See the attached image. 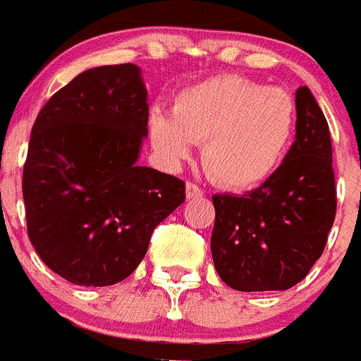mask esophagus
Here are the masks:
<instances>
[{
  "label": "esophagus",
  "mask_w": 361,
  "mask_h": 361,
  "mask_svg": "<svg viewBox=\"0 0 361 361\" xmlns=\"http://www.w3.org/2000/svg\"><path fill=\"white\" fill-rule=\"evenodd\" d=\"M202 190L197 184L193 183H186V199H199V197H202Z\"/></svg>",
  "instance_id": "34e87169"
}]
</instances>
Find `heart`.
Instances as JSON below:
<instances>
[{
    "label": "heart",
    "mask_w": 361,
    "mask_h": 361,
    "mask_svg": "<svg viewBox=\"0 0 361 361\" xmlns=\"http://www.w3.org/2000/svg\"><path fill=\"white\" fill-rule=\"evenodd\" d=\"M298 107L283 89L241 76H215L183 89L171 115L153 111L149 137L169 162L186 160L192 142L215 183L248 190L279 168L294 140Z\"/></svg>",
    "instance_id": "obj_1"
}]
</instances>
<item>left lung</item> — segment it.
<instances>
[{"mask_svg": "<svg viewBox=\"0 0 361 361\" xmlns=\"http://www.w3.org/2000/svg\"><path fill=\"white\" fill-rule=\"evenodd\" d=\"M295 140L283 164L245 195H214L212 255L241 292L286 290L322 257L336 217L329 124L307 85L295 91Z\"/></svg>", "mask_w": 361, "mask_h": 361, "instance_id": "8db88e82", "label": "left lung"}]
</instances>
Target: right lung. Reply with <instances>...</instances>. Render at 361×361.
Masks as SVG:
<instances>
[{"mask_svg": "<svg viewBox=\"0 0 361 361\" xmlns=\"http://www.w3.org/2000/svg\"><path fill=\"white\" fill-rule=\"evenodd\" d=\"M146 85L133 63L87 69L36 116L23 166L27 232L52 272L80 286L133 274L151 233L186 199L173 175L138 166Z\"/></svg>", "mask_w": 361, "mask_h": 361, "instance_id": "obj_1", "label": "right lung"}]
</instances>
